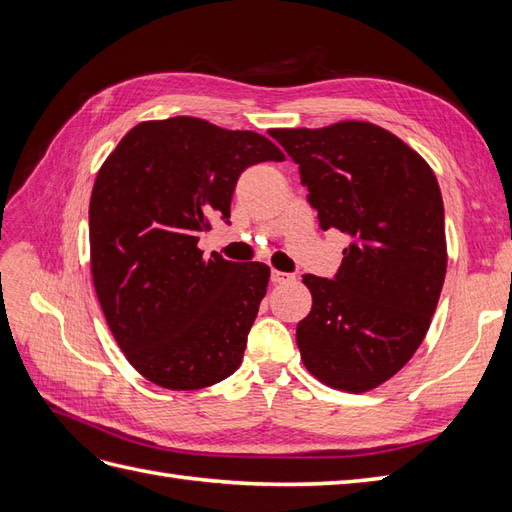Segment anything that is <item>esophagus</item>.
I'll return each instance as SVG.
<instances>
[{
  "label": "esophagus",
  "instance_id": "esophagus-1",
  "mask_svg": "<svg viewBox=\"0 0 512 512\" xmlns=\"http://www.w3.org/2000/svg\"><path fill=\"white\" fill-rule=\"evenodd\" d=\"M271 280H273V284H290V282L297 280V277H294L292 273H284V271L273 269L271 271Z\"/></svg>",
  "mask_w": 512,
  "mask_h": 512
}]
</instances>
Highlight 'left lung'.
<instances>
[{
    "instance_id": "left-lung-1",
    "label": "left lung",
    "mask_w": 512,
    "mask_h": 512,
    "mask_svg": "<svg viewBox=\"0 0 512 512\" xmlns=\"http://www.w3.org/2000/svg\"><path fill=\"white\" fill-rule=\"evenodd\" d=\"M269 134L299 164L322 230L352 237L335 280L303 275L297 324L309 374L337 391L391 380L423 344L446 275L444 205L423 156L369 121Z\"/></svg>"
}]
</instances>
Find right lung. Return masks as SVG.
Here are the masks:
<instances>
[{
  "mask_svg": "<svg viewBox=\"0 0 512 512\" xmlns=\"http://www.w3.org/2000/svg\"><path fill=\"white\" fill-rule=\"evenodd\" d=\"M286 156L267 136L198 117L141 121L98 170L91 277L117 346L149 382L196 391L235 374L271 269L203 256L247 166Z\"/></svg>",
  "mask_w": 512,
  "mask_h": 512,
  "instance_id": "obj_1",
  "label": "right lung"
}]
</instances>
